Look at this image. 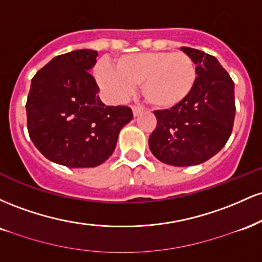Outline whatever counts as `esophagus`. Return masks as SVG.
Segmentation results:
<instances>
[{
  "label": "esophagus",
  "mask_w": 262,
  "mask_h": 262,
  "mask_svg": "<svg viewBox=\"0 0 262 262\" xmlns=\"http://www.w3.org/2000/svg\"><path fill=\"white\" fill-rule=\"evenodd\" d=\"M132 110H133V116L134 117H138L141 112H143V108H140L138 106H134L133 108H132Z\"/></svg>",
  "instance_id": "1"
}]
</instances>
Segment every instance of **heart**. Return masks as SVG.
Listing matches in <instances>:
<instances>
[{"label":"heart","instance_id":"obj_1","mask_svg":"<svg viewBox=\"0 0 262 262\" xmlns=\"http://www.w3.org/2000/svg\"><path fill=\"white\" fill-rule=\"evenodd\" d=\"M117 70L107 62L96 66V77L113 101L121 102L140 83L144 98L159 110L180 104L196 82V66L185 53L148 52L116 60Z\"/></svg>","mask_w":262,"mask_h":262}]
</instances>
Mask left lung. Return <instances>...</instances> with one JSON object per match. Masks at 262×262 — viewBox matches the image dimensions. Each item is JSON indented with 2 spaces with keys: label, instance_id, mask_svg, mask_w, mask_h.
Returning <instances> with one entry per match:
<instances>
[{
  "label": "left lung",
  "instance_id": "1",
  "mask_svg": "<svg viewBox=\"0 0 262 262\" xmlns=\"http://www.w3.org/2000/svg\"><path fill=\"white\" fill-rule=\"evenodd\" d=\"M196 65V82L187 97L170 110L155 111L156 128L149 148L172 166L209 160L229 139L235 117L234 82L214 56L181 47Z\"/></svg>",
  "mask_w": 262,
  "mask_h": 262
}]
</instances>
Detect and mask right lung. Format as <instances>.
I'll list each match as a JSON object with an SVG mask.
<instances>
[{"label": "right lung", "instance_id": "add662e5", "mask_svg": "<svg viewBox=\"0 0 262 262\" xmlns=\"http://www.w3.org/2000/svg\"><path fill=\"white\" fill-rule=\"evenodd\" d=\"M98 53L74 50L50 60L32 79L27 100L29 137L50 161L95 167L113 154L121 129L133 119L125 106H106L90 70Z\"/></svg>", "mask_w": 262, "mask_h": 262}]
</instances>
